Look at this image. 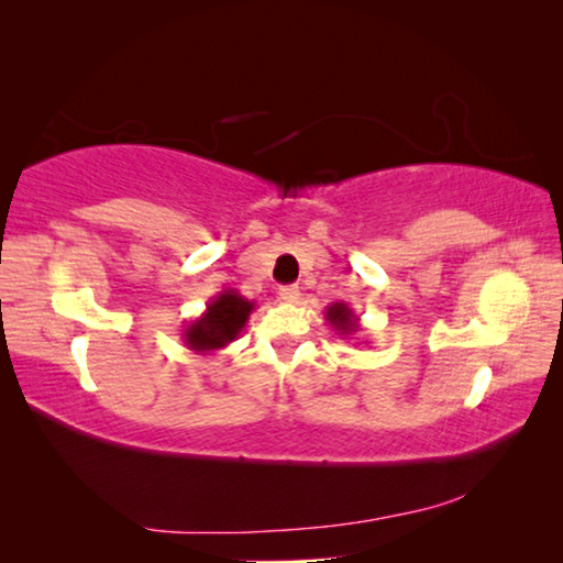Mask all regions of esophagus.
Segmentation results:
<instances>
[{
    "mask_svg": "<svg viewBox=\"0 0 563 563\" xmlns=\"http://www.w3.org/2000/svg\"><path fill=\"white\" fill-rule=\"evenodd\" d=\"M280 300H285V302H298V298H300V290H298V285H285V288H280Z\"/></svg>",
    "mask_w": 563,
    "mask_h": 563,
    "instance_id": "1",
    "label": "esophagus"
}]
</instances>
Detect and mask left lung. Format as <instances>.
Segmentation results:
<instances>
[{
    "instance_id": "left-lung-1",
    "label": "left lung",
    "mask_w": 563,
    "mask_h": 563,
    "mask_svg": "<svg viewBox=\"0 0 563 563\" xmlns=\"http://www.w3.org/2000/svg\"><path fill=\"white\" fill-rule=\"evenodd\" d=\"M325 320L328 325L338 332L340 338H347V335H355L360 330V318L352 312L350 305L345 300H338L332 302L325 308Z\"/></svg>"
}]
</instances>
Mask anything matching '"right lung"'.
<instances>
[{
	"instance_id": "add662e5",
	"label": "right lung",
	"mask_w": 563,
	"mask_h": 563,
	"mask_svg": "<svg viewBox=\"0 0 563 563\" xmlns=\"http://www.w3.org/2000/svg\"><path fill=\"white\" fill-rule=\"evenodd\" d=\"M255 308L253 300L243 298L241 292L228 288L208 300L206 310L196 320H190L180 332V340L188 350L198 355H211L216 350H223L241 335L247 318Z\"/></svg>"
}]
</instances>
